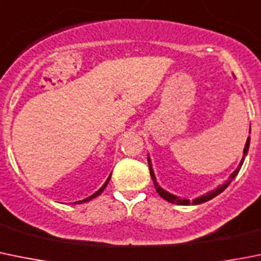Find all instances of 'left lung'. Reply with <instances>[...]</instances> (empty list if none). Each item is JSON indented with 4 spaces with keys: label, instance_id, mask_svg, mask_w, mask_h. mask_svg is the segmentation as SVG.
Listing matches in <instances>:
<instances>
[{
    "label": "left lung",
    "instance_id": "obj_1",
    "mask_svg": "<svg viewBox=\"0 0 261 261\" xmlns=\"http://www.w3.org/2000/svg\"><path fill=\"white\" fill-rule=\"evenodd\" d=\"M248 147H250V136L247 138V140H246V144H245V148H243V155H242V160H241L240 165L237 166V169L234 170V171L230 174V176L228 177V180H225V181L221 184V186L216 187L215 189H213V191L207 192V193L202 194V196L197 197V198L194 199H188V198H184V197H177L175 196V194L170 193V192L165 191L162 187H160V184H158L157 179H155V175H154V171H153V167H152V161H150V157L148 155V165H149V171H150V176H152V180L153 182H154V188L155 191H157V193L160 194L161 197L164 199H166L167 202H170V203H175V204H182V206H188V204H199V203H203V202H207L210 201V199H213L214 197H216L218 194H220L221 192L224 191V189H226V187L229 186L230 182H232V180L234 179L236 176H237V174L240 172L241 167H242L243 165V161H245V157L247 155V152H248Z\"/></svg>",
    "mask_w": 261,
    "mask_h": 261
}]
</instances>
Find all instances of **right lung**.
<instances>
[{
    "instance_id": "add662e5",
    "label": "right lung",
    "mask_w": 261,
    "mask_h": 261,
    "mask_svg": "<svg viewBox=\"0 0 261 261\" xmlns=\"http://www.w3.org/2000/svg\"><path fill=\"white\" fill-rule=\"evenodd\" d=\"M111 176H112V174H111V175H109V176H108V179H107V180H106V182H104L103 186H101V188H100V189H99V191H96V192H95V193H94V194H91V196H90V197H87V198L82 199V201H77V202H74V203H75V204H77V203H84V202H89V201H91V199H92V198H95V197H97V196H99V194H100V193H101V192H103V191H104V189H106V187H107V186H108V182H109V180H111Z\"/></svg>"
}]
</instances>
